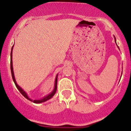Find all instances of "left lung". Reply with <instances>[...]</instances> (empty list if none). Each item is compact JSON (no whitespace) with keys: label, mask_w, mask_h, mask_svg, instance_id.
I'll return each mask as SVG.
<instances>
[{"label":"left lung","mask_w":131,"mask_h":131,"mask_svg":"<svg viewBox=\"0 0 131 131\" xmlns=\"http://www.w3.org/2000/svg\"><path fill=\"white\" fill-rule=\"evenodd\" d=\"M114 39H115V43H116V38H115V36H114ZM118 48H119V47H118Z\"/></svg>","instance_id":"obj_1"}]
</instances>
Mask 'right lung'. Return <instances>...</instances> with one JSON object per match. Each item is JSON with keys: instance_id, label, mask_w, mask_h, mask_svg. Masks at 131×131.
Masks as SVG:
<instances>
[{"instance_id": "add662e5", "label": "right lung", "mask_w": 131, "mask_h": 131, "mask_svg": "<svg viewBox=\"0 0 131 131\" xmlns=\"http://www.w3.org/2000/svg\"><path fill=\"white\" fill-rule=\"evenodd\" d=\"M14 46V45H13ZM13 46L12 47V48H11V61H10V67H11V75H12V78H13V81L14 84H15L16 88H17V89L19 90V91L21 93V94H22L23 96L25 97V98H27V100H30V101H33V103H43L45 102V101H47V100H50V98H51L53 96V95L55 94L56 92V90H57V81H58V74H57V75H56V78H55V81H54V88H53V90H52V92H51V93H50L49 94L46 95V96H44V97L41 98V99H39V100H31V98H29V96H28V95H27V93L25 92L24 90L22 89V88H20L19 85L17 84V83H16V79H15V77H14V71H13V61H12V53H13Z\"/></svg>"}]
</instances>
